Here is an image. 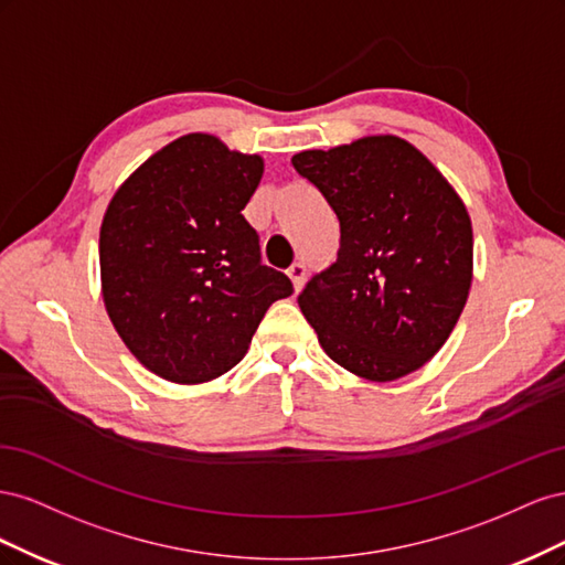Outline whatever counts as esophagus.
<instances>
[{
	"label": "esophagus",
	"instance_id": "esophagus-1",
	"mask_svg": "<svg viewBox=\"0 0 565 565\" xmlns=\"http://www.w3.org/2000/svg\"><path fill=\"white\" fill-rule=\"evenodd\" d=\"M287 276H289V280H292L295 289H299L306 280V266L303 264H292L287 268Z\"/></svg>",
	"mask_w": 565,
	"mask_h": 565
}]
</instances>
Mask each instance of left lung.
I'll return each instance as SVG.
<instances>
[{
	"mask_svg": "<svg viewBox=\"0 0 565 565\" xmlns=\"http://www.w3.org/2000/svg\"><path fill=\"white\" fill-rule=\"evenodd\" d=\"M292 164L341 228L337 262L299 295L322 351L370 382L419 370L448 341L471 289L465 202L424 152L393 134L303 150Z\"/></svg>",
	"mask_w": 565,
	"mask_h": 565,
	"instance_id": "left-lung-1",
	"label": "left lung"
}]
</instances>
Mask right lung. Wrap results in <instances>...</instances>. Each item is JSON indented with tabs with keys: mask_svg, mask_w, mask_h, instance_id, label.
Listing matches in <instances>:
<instances>
[{
	"mask_svg": "<svg viewBox=\"0 0 565 565\" xmlns=\"http://www.w3.org/2000/svg\"><path fill=\"white\" fill-rule=\"evenodd\" d=\"M259 156L185 134L117 188L98 237L100 292L136 361L174 384L212 382L243 361L268 306L292 295L262 264L243 216Z\"/></svg>",
	"mask_w": 565,
	"mask_h": 565,
	"instance_id": "right-lung-1",
	"label": "right lung"
}]
</instances>
